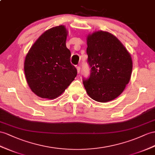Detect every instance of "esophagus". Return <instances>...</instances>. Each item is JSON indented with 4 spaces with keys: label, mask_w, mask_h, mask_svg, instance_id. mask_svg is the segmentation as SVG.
I'll return each instance as SVG.
<instances>
[{
    "label": "esophagus",
    "mask_w": 155,
    "mask_h": 155,
    "mask_svg": "<svg viewBox=\"0 0 155 155\" xmlns=\"http://www.w3.org/2000/svg\"><path fill=\"white\" fill-rule=\"evenodd\" d=\"M77 73H80V71H81V67H79V66H77Z\"/></svg>",
    "instance_id": "1"
}]
</instances>
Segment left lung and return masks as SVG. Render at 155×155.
<instances>
[{
    "mask_svg": "<svg viewBox=\"0 0 155 155\" xmlns=\"http://www.w3.org/2000/svg\"><path fill=\"white\" fill-rule=\"evenodd\" d=\"M90 78L83 80L86 93L101 103L112 101L122 93L132 72V57L122 43L107 31H97L86 38Z\"/></svg>",
    "mask_w": 155,
    "mask_h": 155,
    "instance_id": "obj_1",
    "label": "left lung"
}]
</instances>
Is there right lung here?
Returning <instances> with one entry per match:
<instances>
[{
  "mask_svg": "<svg viewBox=\"0 0 155 155\" xmlns=\"http://www.w3.org/2000/svg\"><path fill=\"white\" fill-rule=\"evenodd\" d=\"M68 31L64 25L54 27L38 37L27 54L24 72L27 84L37 96L57 98L76 77L66 47Z\"/></svg>",
  "mask_w": 155,
  "mask_h": 155,
  "instance_id": "right-lung-1",
  "label": "right lung"
}]
</instances>
